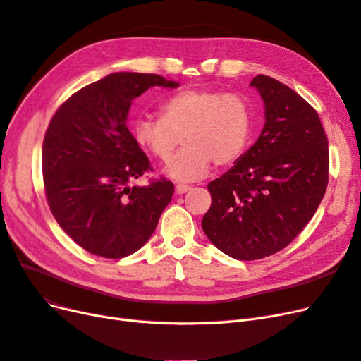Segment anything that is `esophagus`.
<instances>
[{
	"label": "esophagus",
	"mask_w": 361,
	"mask_h": 361,
	"mask_svg": "<svg viewBox=\"0 0 361 361\" xmlns=\"http://www.w3.org/2000/svg\"><path fill=\"white\" fill-rule=\"evenodd\" d=\"M191 190L190 185H185V183H178L176 185V194H185Z\"/></svg>",
	"instance_id": "obj_1"
}]
</instances>
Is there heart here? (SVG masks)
Masks as SVG:
<instances>
[{"mask_svg": "<svg viewBox=\"0 0 361 361\" xmlns=\"http://www.w3.org/2000/svg\"><path fill=\"white\" fill-rule=\"evenodd\" d=\"M251 133L253 108L247 97L214 89L173 94L162 102L161 117L143 116L134 126L138 145L161 161L171 158L182 137L183 149L166 167L170 178L182 182L204 178L212 162L232 166L243 157Z\"/></svg>", "mask_w": 361, "mask_h": 361, "instance_id": "heart-1", "label": "heart"}]
</instances>
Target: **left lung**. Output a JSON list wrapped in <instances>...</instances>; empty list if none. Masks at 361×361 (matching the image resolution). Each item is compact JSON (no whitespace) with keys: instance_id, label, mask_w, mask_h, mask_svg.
I'll use <instances>...</instances> for the list:
<instances>
[{"instance_id":"obj_1","label":"left lung","mask_w":361,"mask_h":361,"mask_svg":"<svg viewBox=\"0 0 361 361\" xmlns=\"http://www.w3.org/2000/svg\"><path fill=\"white\" fill-rule=\"evenodd\" d=\"M265 126L245 154L207 185L212 203L202 220L209 241L238 260L288 247L329 185V141L314 108L283 82L257 75Z\"/></svg>"}]
</instances>
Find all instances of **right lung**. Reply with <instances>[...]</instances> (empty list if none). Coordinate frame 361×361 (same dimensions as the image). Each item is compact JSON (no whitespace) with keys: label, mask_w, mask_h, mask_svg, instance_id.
I'll use <instances>...</instances> for the list:
<instances>
[{"label":"right lung","mask_w":361,"mask_h":361,"mask_svg":"<svg viewBox=\"0 0 361 361\" xmlns=\"http://www.w3.org/2000/svg\"><path fill=\"white\" fill-rule=\"evenodd\" d=\"M154 85L178 87L155 73L117 72L82 87L52 116L43 138L42 171L60 227L92 255L122 259L154 233L171 202L166 178L130 182L154 167L126 126L130 104Z\"/></svg>","instance_id":"1"}]
</instances>
